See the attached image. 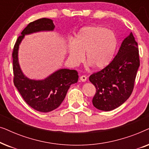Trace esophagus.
<instances>
[{"label":"esophagus","mask_w":149,"mask_h":149,"mask_svg":"<svg viewBox=\"0 0 149 149\" xmlns=\"http://www.w3.org/2000/svg\"><path fill=\"white\" fill-rule=\"evenodd\" d=\"M80 80L83 82H85V81H87V77L85 75H82V76L80 77Z\"/></svg>","instance_id":"34e87169"}]
</instances>
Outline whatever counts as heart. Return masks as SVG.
<instances>
[{
    "instance_id": "1",
    "label": "heart",
    "mask_w": 149,
    "mask_h": 149,
    "mask_svg": "<svg viewBox=\"0 0 149 149\" xmlns=\"http://www.w3.org/2000/svg\"><path fill=\"white\" fill-rule=\"evenodd\" d=\"M117 36L111 30L100 26L81 28L74 41L68 45L69 56L74 64H79L84 58L95 69H102L111 62L117 49Z\"/></svg>"
}]
</instances>
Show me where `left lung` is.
I'll return each instance as SVG.
<instances>
[{
	"label": "left lung",
	"instance_id": "obj_1",
	"mask_svg": "<svg viewBox=\"0 0 149 149\" xmlns=\"http://www.w3.org/2000/svg\"><path fill=\"white\" fill-rule=\"evenodd\" d=\"M139 66L138 43L131 32L111 62L89 77L96 89L93 105L101 111H109L125 102L133 91Z\"/></svg>",
	"mask_w": 149,
	"mask_h": 149
}]
</instances>
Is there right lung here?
Instances as JSON below:
<instances>
[{
  "label": "right lung",
  "instance_id": "right-lung-1",
  "mask_svg": "<svg viewBox=\"0 0 149 149\" xmlns=\"http://www.w3.org/2000/svg\"><path fill=\"white\" fill-rule=\"evenodd\" d=\"M54 28L52 19L48 18L30 22L17 38L12 53L14 85L30 107L42 113L54 111L62 104L70 85L78 81V72L75 70L60 69L44 80L29 79L24 76L20 69L17 58L18 48L26 34L53 30Z\"/></svg>",
  "mask_w": 149,
  "mask_h": 149
}]
</instances>
